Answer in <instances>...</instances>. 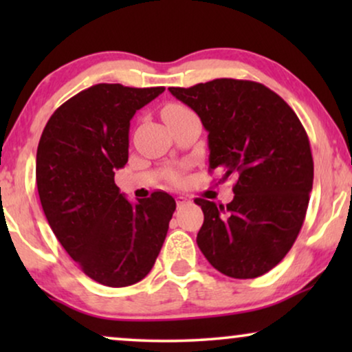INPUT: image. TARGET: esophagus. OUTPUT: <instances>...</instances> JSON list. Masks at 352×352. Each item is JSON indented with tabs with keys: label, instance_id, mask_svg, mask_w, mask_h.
<instances>
[{
	"label": "esophagus",
	"instance_id": "34e87169",
	"mask_svg": "<svg viewBox=\"0 0 352 352\" xmlns=\"http://www.w3.org/2000/svg\"><path fill=\"white\" fill-rule=\"evenodd\" d=\"M187 201H189V200H187L186 197H177V199H176V205H177V206H182V205H186Z\"/></svg>",
	"mask_w": 352,
	"mask_h": 352
}]
</instances>
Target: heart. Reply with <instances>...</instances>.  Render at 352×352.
<instances>
[{
	"mask_svg": "<svg viewBox=\"0 0 352 352\" xmlns=\"http://www.w3.org/2000/svg\"><path fill=\"white\" fill-rule=\"evenodd\" d=\"M189 112H190V110L187 109L186 105L171 102V104H166L165 107L162 109V118H163V122H166V120L179 117V115H184V113H189Z\"/></svg>",
	"mask_w": 352,
	"mask_h": 352,
	"instance_id": "1",
	"label": "heart"
}]
</instances>
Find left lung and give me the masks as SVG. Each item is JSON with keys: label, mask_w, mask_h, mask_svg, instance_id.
Masks as SVG:
<instances>
[{"label": "left lung", "mask_w": 352, "mask_h": 352, "mask_svg": "<svg viewBox=\"0 0 352 352\" xmlns=\"http://www.w3.org/2000/svg\"><path fill=\"white\" fill-rule=\"evenodd\" d=\"M170 93L208 131L210 166L235 177L234 200L204 211L197 245L224 276L254 278L285 258L305 223L314 162L300 118L280 96L250 80L216 78Z\"/></svg>", "instance_id": "8db88e82"}]
</instances>
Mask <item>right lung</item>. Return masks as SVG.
Here are the masks:
<instances>
[{
    "instance_id": "right-lung-1",
    "label": "right lung",
    "mask_w": 352,
    "mask_h": 352,
    "mask_svg": "<svg viewBox=\"0 0 352 352\" xmlns=\"http://www.w3.org/2000/svg\"><path fill=\"white\" fill-rule=\"evenodd\" d=\"M163 91L91 86L51 115L38 144L36 187L47 223L102 285L128 287L151 272L176 210L162 190L131 204L113 179L128 162L129 120Z\"/></svg>"
}]
</instances>
